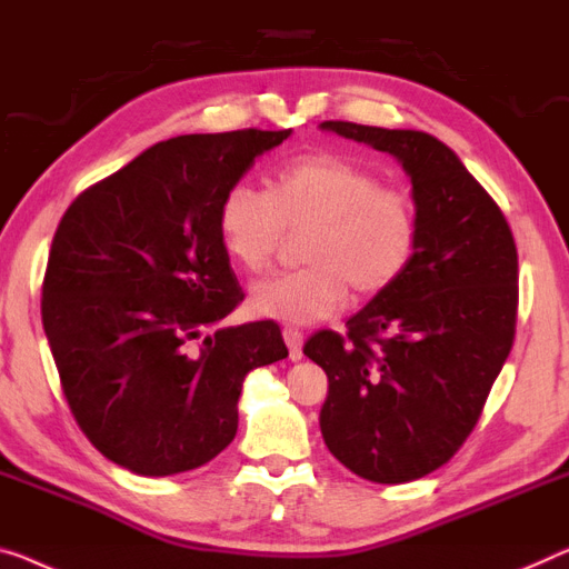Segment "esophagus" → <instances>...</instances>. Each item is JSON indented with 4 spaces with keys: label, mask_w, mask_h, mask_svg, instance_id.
<instances>
[{
    "label": "esophagus",
    "mask_w": 569,
    "mask_h": 569,
    "mask_svg": "<svg viewBox=\"0 0 569 569\" xmlns=\"http://www.w3.org/2000/svg\"><path fill=\"white\" fill-rule=\"evenodd\" d=\"M283 339H286V345H288V358L301 360L303 358V332H301V329L286 327L283 329Z\"/></svg>",
    "instance_id": "1"
}]
</instances>
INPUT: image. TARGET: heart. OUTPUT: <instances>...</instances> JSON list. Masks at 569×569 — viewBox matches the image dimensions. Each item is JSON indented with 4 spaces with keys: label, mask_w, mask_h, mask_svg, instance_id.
<instances>
[{
    "label": "heart",
    "mask_w": 569,
    "mask_h": 569,
    "mask_svg": "<svg viewBox=\"0 0 569 569\" xmlns=\"http://www.w3.org/2000/svg\"><path fill=\"white\" fill-rule=\"evenodd\" d=\"M311 224L309 266L258 281L250 309L283 325H313L345 307L347 288L376 296L411 266L419 242L413 197L376 168L339 152H307L278 166L268 191L237 181L217 211L227 256L248 273L273 262L286 227Z\"/></svg>",
    "instance_id": "obj_1"
}]
</instances>
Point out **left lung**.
I'll return each mask as SVG.
<instances>
[{
  "label": "left lung",
  "mask_w": 569,
  "mask_h": 569,
  "mask_svg": "<svg viewBox=\"0 0 569 569\" xmlns=\"http://www.w3.org/2000/svg\"><path fill=\"white\" fill-rule=\"evenodd\" d=\"M321 130L391 152L419 214L406 273L347 319V335L325 329L303 345L329 378L321 437L360 478L419 480L470 437L511 352L516 242L490 193L431 134L335 120Z\"/></svg>",
  "instance_id": "8db88e82"
}]
</instances>
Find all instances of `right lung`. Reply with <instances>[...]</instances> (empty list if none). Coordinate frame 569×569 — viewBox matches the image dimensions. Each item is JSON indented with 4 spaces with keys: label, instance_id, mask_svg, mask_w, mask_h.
I'll return each instance as SVG.
<instances>
[{
    "label": "right lung",
    "instance_id": "right-lung-1",
    "mask_svg": "<svg viewBox=\"0 0 569 569\" xmlns=\"http://www.w3.org/2000/svg\"><path fill=\"white\" fill-rule=\"evenodd\" d=\"M291 130L178 134L79 193L42 281V329L76 423L130 472L201 468L237 435L276 321L209 333L244 299L217 230L224 191Z\"/></svg>",
    "mask_w": 569,
    "mask_h": 569
}]
</instances>
